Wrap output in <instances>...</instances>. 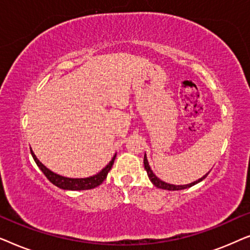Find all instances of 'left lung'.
<instances>
[{
	"mask_svg": "<svg viewBox=\"0 0 250 250\" xmlns=\"http://www.w3.org/2000/svg\"><path fill=\"white\" fill-rule=\"evenodd\" d=\"M143 164H145V168H146V174H148V176H149V180L151 181L153 186L157 187V188H159V189L169 190V191L183 190V189H187V188L192 187V186H194V184L201 182V181H203L204 179H206L207 175H208V173H209V172H208V173L206 174V175H204L203 177H201V179H199L198 181H194V182L190 183V184H186V186H174V184H169V183L164 182V181L158 179V177H157V176L155 175V174H153L151 168H150L149 163H148V159H146V155H145V159H143Z\"/></svg>",
	"mask_w": 250,
	"mask_h": 250,
	"instance_id": "8db88e82",
	"label": "left lung"
}]
</instances>
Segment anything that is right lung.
Segmentation results:
<instances>
[{"label": "right lung", "instance_id": "obj_1", "mask_svg": "<svg viewBox=\"0 0 250 250\" xmlns=\"http://www.w3.org/2000/svg\"><path fill=\"white\" fill-rule=\"evenodd\" d=\"M30 153H32L33 158H34V160H35V163L37 164V166L40 167V169L42 170L44 175L47 177V180H49L51 183H53L54 186L60 188V189L73 190V191L74 190H90V189H93V188H97L98 186H100V184L105 180V177H107L108 172L111 169L112 165H114L115 158H116V155H115L114 157H112V159L110 160V162H109L108 165L93 176L85 177V179H69V177L61 176V175H59V174L53 173L52 170L46 168V167L36 158L35 153L33 152L32 148H30Z\"/></svg>", "mask_w": 250, "mask_h": 250}]
</instances>
